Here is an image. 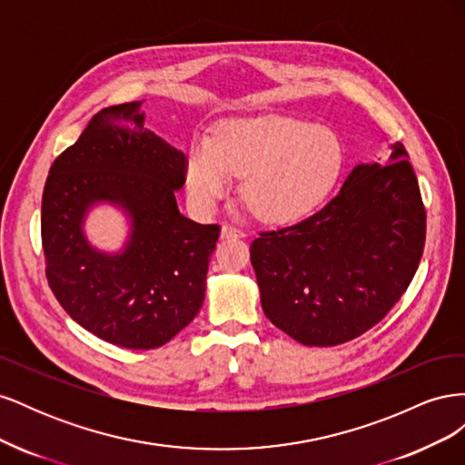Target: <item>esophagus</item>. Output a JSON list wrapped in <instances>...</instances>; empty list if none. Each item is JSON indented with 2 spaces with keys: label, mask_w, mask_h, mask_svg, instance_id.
<instances>
[{
  "label": "esophagus",
  "mask_w": 465,
  "mask_h": 465,
  "mask_svg": "<svg viewBox=\"0 0 465 465\" xmlns=\"http://www.w3.org/2000/svg\"><path fill=\"white\" fill-rule=\"evenodd\" d=\"M221 236H223V238H244V236H246V232H244L242 229L234 227V224H223Z\"/></svg>",
  "instance_id": "obj_1"
}]
</instances>
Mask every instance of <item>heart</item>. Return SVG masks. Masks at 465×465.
<instances>
[{
  "instance_id": "heart-1",
  "label": "heart",
  "mask_w": 465,
  "mask_h": 465,
  "mask_svg": "<svg viewBox=\"0 0 465 465\" xmlns=\"http://www.w3.org/2000/svg\"><path fill=\"white\" fill-rule=\"evenodd\" d=\"M343 147L328 125L267 114L223 124L213 143L190 149L186 190L211 211L242 176L241 198L265 223H291L316 209L333 186Z\"/></svg>"
}]
</instances>
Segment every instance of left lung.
I'll use <instances>...</instances> for the list:
<instances>
[{"label": "left lung", "instance_id": "left-lung-1", "mask_svg": "<svg viewBox=\"0 0 465 465\" xmlns=\"http://www.w3.org/2000/svg\"><path fill=\"white\" fill-rule=\"evenodd\" d=\"M390 164H357L314 215L260 232L250 246L260 301L273 326L308 347L362 335L410 287L427 213L401 143Z\"/></svg>", "mask_w": 465, "mask_h": 465}]
</instances>
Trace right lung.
Returning <instances> with one entry per match:
<instances>
[{"label":"right lung","instance_id":"1","mask_svg":"<svg viewBox=\"0 0 465 465\" xmlns=\"http://www.w3.org/2000/svg\"><path fill=\"white\" fill-rule=\"evenodd\" d=\"M142 101L96 112L50 166L40 232L54 297L79 326L128 349H154L184 330L205 299L219 224L178 211L186 154L143 128ZM98 201L133 221L120 255L93 249L82 232Z\"/></svg>","mask_w":465,"mask_h":465}]
</instances>
